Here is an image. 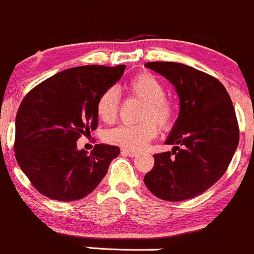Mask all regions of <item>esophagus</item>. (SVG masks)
<instances>
[{
  "instance_id": "34e87169",
  "label": "esophagus",
  "mask_w": 254,
  "mask_h": 254,
  "mask_svg": "<svg viewBox=\"0 0 254 254\" xmlns=\"http://www.w3.org/2000/svg\"><path fill=\"white\" fill-rule=\"evenodd\" d=\"M121 153H122V154L129 155V157H134V155H137V150L128 149V148H122V149H121Z\"/></svg>"
}]
</instances>
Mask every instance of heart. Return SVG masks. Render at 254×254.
I'll return each instance as SVG.
<instances>
[{"mask_svg":"<svg viewBox=\"0 0 254 254\" xmlns=\"http://www.w3.org/2000/svg\"><path fill=\"white\" fill-rule=\"evenodd\" d=\"M129 97L139 100L143 106L139 112V124L119 126L106 133V140L112 144L129 149H139L158 134V127L168 130L174 125L177 106L165 96V86L150 72H140L124 86ZM121 99L115 87L106 89L96 102V114L100 120L112 124L119 116Z\"/></svg>","mask_w":254,"mask_h":254,"instance_id":"1","label":"heart"}]
</instances>
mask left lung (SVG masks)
Segmentation results:
<instances>
[{
	"instance_id": "1",
	"label": "left lung",
	"mask_w": 254,
	"mask_h": 254,
	"mask_svg": "<svg viewBox=\"0 0 254 254\" xmlns=\"http://www.w3.org/2000/svg\"><path fill=\"white\" fill-rule=\"evenodd\" d=\"M144 66L167 77L180 100L179 117L165 142L175 147L154 154L145 187L167 201L192 199L225 174L235 154L240 128L233 104L225 86L206 72L173 62Z\"/></svg>"
}]
</instances>
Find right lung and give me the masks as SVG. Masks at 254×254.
Masks as SVG:
<instances>
[{
	"mask_svg": "<svg viewBox=\"0 0 254 254\" xmlns=\"http://www.w3.org/2000/svg\"><path fill=\"white\" fill-rule=\"evenodd\" d=\"M126 65H85L53 75L22 100L16 116L14 155L36 190L59 201H75L96 189L116 145L96 144L91 154L76 140L99 125L96 102L124 75Z\"/></svg>",
	"mask_w": 254,
	"mask_h": 254,
	"instance_id": "obj_1",
	"label": "right lung"
}]
</instances>
